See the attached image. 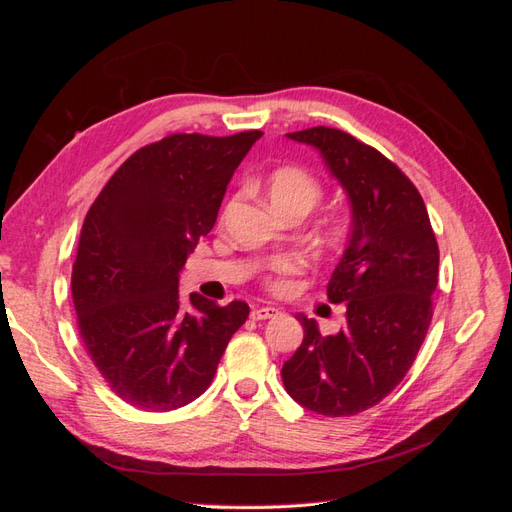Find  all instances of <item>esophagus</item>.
Listing matches in <instances>:
<instances>
[{"instance_id":"obj_1","label":"esophagus","mask_w":512,"mask_h":512,"mask_svg":"<svg viewBox=\"0 0 512 512\" xmlns=\"http://www.w3.org/2000/svg\"><path fill=\"white\" fill-rule=\"evenodd\" d=\"M277 314H280V309H275V307H254L252 309L254 320H269V318H275Z\"/></svg>"}]
</instances>
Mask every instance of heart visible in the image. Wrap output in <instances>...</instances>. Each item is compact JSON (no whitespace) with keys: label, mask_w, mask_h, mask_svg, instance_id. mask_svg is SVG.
Wrapping results in <instances>:
<instances>
[{"label":"heart","mask_w":512,"mask_h":512,"mask_svg":"<svg viewBox=\"0 0 512 512\" xmlns=\"http://www.w3.org/2000/svg\"><path fill=\"white\" fill-rule=\"evenodd\" d=\"M267 196L271 200V205L284 213L290 209H303L309 211L312 207H316V203L322 196V188L320 183L307 173V170L299 168V166H282L271 173V177L267 179ZM301 269V262L292 256H284L277 258L271 271L280 277V280L273 282V288L280 290L284 286L282 277L297 273Z\"/></svg>","instance_id":"obj_1"}]
</instances>
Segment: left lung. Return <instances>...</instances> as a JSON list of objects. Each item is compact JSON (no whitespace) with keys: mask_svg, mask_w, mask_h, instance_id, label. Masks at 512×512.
Returning a JSON list of instances; mask_svg holds the SVG:
<instances>
[{"mask_svg":"<svg viewBox=\"0 0 512 512\" xmlns=\"http://www.w3.org/2000/svg\"><path fill=\"white\" fill-rule=\"evenodd\" d=\"M318 149L350 203L346 250L327 286L346 327L322 337L297 316L303 344L282 367L288 395L322 416L376 406L404 380L433 316L438 241L421 194L380 151L335 128L286 134Z\"/></svg>","mask_w":512,"mask_h":512,"instance_id":"obj_1","label":"left lung"}]
</instances>
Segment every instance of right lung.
I'll use <instances>...</instances> for the list:
<instances>
[{
	"instance_id": "add662e5",
	"label": "right lung",
	"mask_w": 512,
	"mask_h": 512,
	"mask_svg": "<svg viewBox=\"0 0 512 512\" xmlns=\"http://www.w3.org/2000/svg\"><path fill=\"white\" fill-rule=\"evenodd\" d=\"M258 130L173 134L138 149L91 205L72 267L83 344L134 408L168 412L203 395L250 305L179 294V273L213 228Z\"/></svg>"
}]
</instances>
